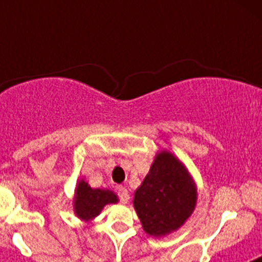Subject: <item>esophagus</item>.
I'll use <instances>...</instances> for the list:
<instances>
[{"mask_svg":"<svg viewBox=\"0 0 262 262\" xmlns=\"http://www.w3.org/2000/svg\"><path fill=\"white\" fill-rule=\"evenodd\" d=\"M118 195H119V200L122 203H127L129 200V195H128V190H127L126 187H122L120 186L118 189Z\"/></svg>","mask_w":262,"mask_h":262,"instance_id":"1","label":"esophagus"}]
</instances>
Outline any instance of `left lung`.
Masks as SVG:
<instances>
[{
	"mask_svg": "<svg viewBox=\"0 0 262 262\" xmlns=\"http://www.w3.org/2000/svg\"><path fill=\"white\" fill-rule=\"evenodd\" d=\"M195 203V184L184 164L170 152H159L134 194V207L145 233L161 237L178 230Z\"/></svg>",
	"mask_w": 262,
	"mask_h": 262,
	"instance_id": "1",
	"label": "left lung"
}]
</instances>
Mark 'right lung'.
Masks as SVG:
<instances>
[{
    "mask_svg": "<svg viewBox=\"0 0 262 262\" xmlns=\"http://www.w3.org/2000/svg\"><path fill=\"white\" fill-rule=\"evenodd\" d=\"M118 196L107 189H92L84 180H80L75 191L73 209L81 221L89 222L99 215L106 205L117 203Z\"/></svg>",
    "mask_w": 262,
    "mask_h": 262,
    "instance_id": "right-lung-1",
    "label": "right lung"
}]
</instances>
